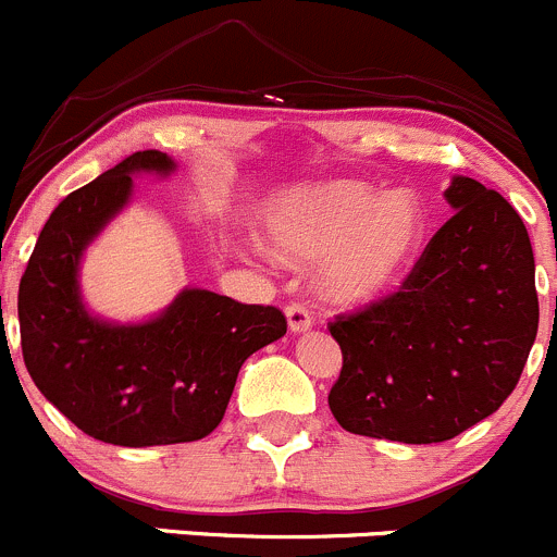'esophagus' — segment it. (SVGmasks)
<instances>
[{"label": "esophagus", "instance_id": "34e87169", "mask_svg": "<svg viewBox=\"0 0 557 557\" xmlns=\"http://www.w3.org/2000/svg\"><path fill=\"white\" fill-rule=\"evenodd\" d=\"M286 322H289L292 333H306V330H311L313 317L308 313L306 306H300V302H292V306H286Z\"/></svg>", "mask_w": 557, "mask_h": 557}]
</instances>
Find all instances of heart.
<instances>
[{"instance_id":"heart-1","label":"heart","mask_w":557,"mask_h":557,"mask_svg":"<svg viewBox=\"0 0 557 557\" xmlns=\"http://www.w3.org/2000/svg\"><path fill=\"white\" fill-rule=\"evenodd\" d=\"M278 260H324L322 289L338 302L382 297L414 262L425 238V211L411 191L379 197L351 181L286 191L265 216Z\"/></svg>"}]
</instances>
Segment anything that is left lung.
<instances>
[{
  "label": "left lung",
  "instance_id": "8db88e82",
  "mask_svg": "<svg viewBox=\"0 0 557 557\" xmlns=\"http://www.w3.org/2000/svg\"><path fill=\"white\" fill-rule=\"evenodd\" d=\"M444 197L455 216L400 289L330 322L344 366L327 404L357 436H460L509 398L536 341V265L520 213L466 175Z\"/></svg>",
  "mask_w": 557,
  "mask_h": 557
}]
</instances>
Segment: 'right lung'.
Here are the masks:
<instances>
[{"label": "right lung", "mask_w": 557, "mask_h": 557, "mask_svg": "<svg viewBox=\"0 0 557 557\" xmlns=\"http://www.w3.org/2000/svg\"><path fill=\"white\" fill-rule=\"evenodd\" d=\"M173 170L168 153L137 151L64 197L18 286L32 382L86 436L115 447L206 438L227 411L240 366L286 333L278 308L191 286L148 322L89 313L78 281L86 246L129 202L132 175Z\"/></svg>", "instance_id": "obj_1"}]
</instances>
